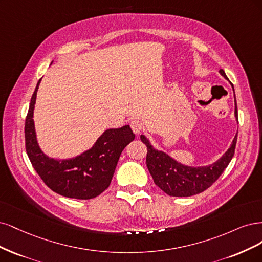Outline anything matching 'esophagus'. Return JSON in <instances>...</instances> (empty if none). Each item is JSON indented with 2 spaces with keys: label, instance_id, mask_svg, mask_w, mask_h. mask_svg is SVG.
Masks as SVG:
<instances>
[{
  "label": "esophagus",
  "instance_id": "obj_1",
  "mask_svg": "<svg viewBox=\"0 0 262 262\" xmlns=\"http://www.w3.org/2000/svg\"><path fill=\"white\" fill-rule=\"evenodd\" d=\"M130 128H132V130H133L135 134L138 135V134L142 130L143 125H142V123H141L139 120H133V121L130 122Z\"/></svg>",
  "mask_w": 262,
  "mask_h": 262
}]
</instances>
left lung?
Wrapping results in <instances>:
<instances>
[{"label":"left lung","mask_w":262,"mask_h":262,"mask_svg":"<svg viewBox=\"0 0 262 262\" xmlns=\"http://www.w3.org/2000/svg\"><path fill=\"white\" fill-rule=\"evenodd\" d=\"M220 74L227 79L223 70H220ZM235 116L238 121L237 105L235 106ZM140 139L147 146V167L157 186L168 196L189 197L208 189L221 176L234 156L237 135L220 160L211 165L199 167L186 166L176 162L162 151L154 149L143 135Z\"/></svg>","instance_id":"left-lung-1"}]
</instances>
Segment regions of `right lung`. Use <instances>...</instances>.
<instances>
[{
  "mask_svg": "<svg viewBox=\"0 0 262 262\" xmlns=\"http://www.w3.org/2000/svg\"><path fill=\"white\" fill-rule=\"evenodd\" d=\"M40 81L25 122V143L30 162L47 186L58 195L75 199L95 198L110 186L122 151L135 135L128 125L107 129L94 147L80 156L70 160L50 159L38 146L32 119Z\"/></svg>",
  "mask_w": 262,
  "mask_h": 262,
  "instance_id": "1",
  "label": "right lung"
}]
</instances>
